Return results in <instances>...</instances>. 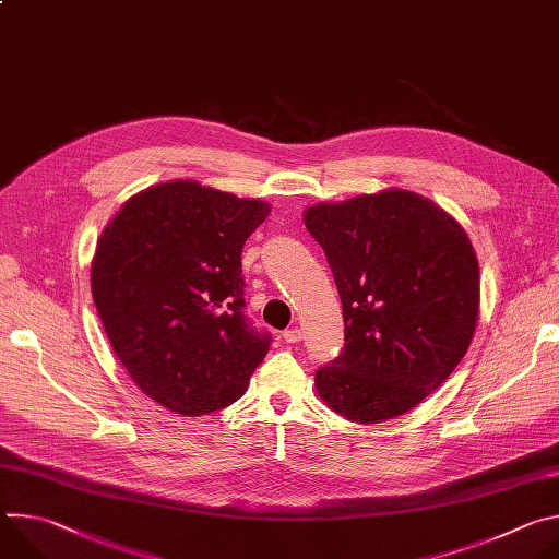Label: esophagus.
Wrapping results in <instances>:
<instances>
[{"instance_id":"1","label":"esophagus","mask_w":559,"mask_h":559,"mask_svg":"<svg viewBox=\"0 0 559 559\" xmlns=\"http://www.w3.org/2000/svg\"><path fill=\"white\" fill-rule=\"evenodd\" d=\"M283 338H285V343H298L302 338V332L298 328H292V330L283 332Z\"/></svg>"}]
</instances>
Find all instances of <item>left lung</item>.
<instances>
[{"mask_svg":"<svg viewBox=\"0 0 559 559\" xmlns=\"http://www.w3.org/2000/svg\"><path fill=\"white\" fill-rule=\"evenodd\" d=\"M305 225L343 302L345 347L316 369L318 395L354 423L416 407L468 349L480 272L464 229L407 190L321 203Z\"/></svg>","mask_w":559,"mask_h":559,"instance_id":"obj_1","label":"left lung"}]
</instances>
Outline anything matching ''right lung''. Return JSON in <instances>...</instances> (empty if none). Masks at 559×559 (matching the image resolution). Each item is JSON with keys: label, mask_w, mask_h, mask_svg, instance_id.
Wrapping results in <instances>:
<instances>
[{"label": "right lung", "mask_w": 559, "mask_h": 559, "mask_svg": "<svg viewBox=\"0 0 559 559\" xmlns=\"http://www.w3.org/2000/svg\"><path fill=\"white\" fill-rule=\"evenodd\" d=\"M270 205L194 181L132 197L104 229L93 298L108 341L152 401L183 416L236 403L272 345L246 309L243 246Z\"/></svg>", "instance_id": "obj_1"}]
</instances>
